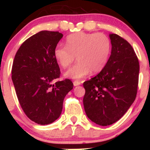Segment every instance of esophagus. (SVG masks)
Instances as JSON below:
<instances>
[{"mask_svg":"<svg viewBox=\"0 0 150 150\" xmlns=\"http://www.w3.org/2000/svg\"><path fill=\"white\" fill-rule=\"evenodd\" d=\"M74 86H77L81 85V82L78 81V80H75V81H74Z\"/></svg>","mask_w":150,"mask_h":150,"instance_id":"34e87169","label":"esophagus"}]
</instances>
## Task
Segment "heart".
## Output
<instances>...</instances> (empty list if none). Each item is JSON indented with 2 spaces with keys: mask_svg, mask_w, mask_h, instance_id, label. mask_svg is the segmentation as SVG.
I'll return each instance as SVG.
<instances>
[{
  "mask_svg": "<svg viewBox=\"0 0 150 150\" xmlns=\"http://www.w3.org/2000/svg\"><path fill=\"white\" fill-rule=\"evenodd\" d=\"M111 41L103 33L83 31L67 36L65 46H58L54 56L63 68H67L75 59L77 63L65 73V76L79 79L91 73H99L105 67L111 53Z\"/></svg>",
  "mask_w": 150,
  "mask_h": 150,
  "instance_id": "obj_1",
  "label": "heart"
}]
</instances>
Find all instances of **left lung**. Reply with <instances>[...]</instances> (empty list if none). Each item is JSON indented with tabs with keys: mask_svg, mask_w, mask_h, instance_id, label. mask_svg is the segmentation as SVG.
Returning a JSON list of instances; mask_svg holds the SVG:
<instances>
[{
	"mask_svg": "<svg viewBox=\"0 0 150 150\" xmlns=\"http://www.w3.org/2000/svg\"><path fill=\"white\" fill-rule=\"evenodd\" d=\"M111 55L95 77L83 83V105L89 120L110 125L127 112L137 93L140 64L132 45L118 34H110Z\"/></svg>",
	"mask_w": 150,
	"mask_h": 150,
	"instance_id": "left-lung-1",
	"label": "left lung"
}]
</instances>
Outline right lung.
Masks as SVG:
<instances>
[{
	"label": "right lung",
	"mask_w": 150,
	"mask_h": 150,
	"mask_svg": "<svg viewBox=\"0 0 150 150\" xmlns=\"http://www.w3.org/2000/svg\"><path fill=\"white\" fill-rule=\"evenodd\" d=\"M63 37L59 31L42 30L26 40L15 55L12 80L22 110L39 125L53 122L60 116L64 97L72 81L60 77L54 50Z\"/></svg>",
	"instance_id": "1"
}]
</instances>
